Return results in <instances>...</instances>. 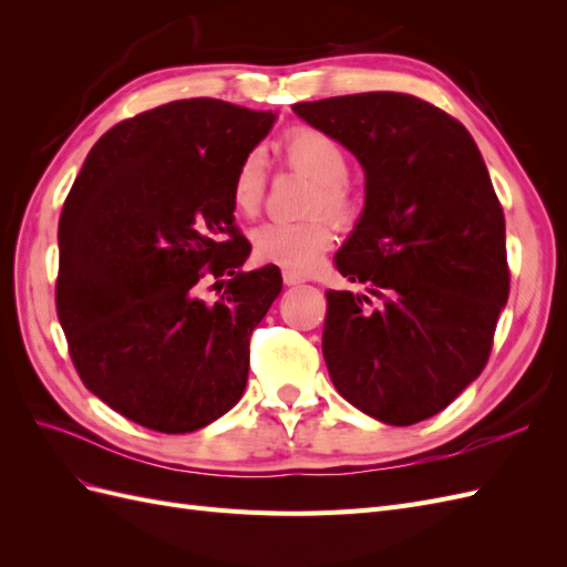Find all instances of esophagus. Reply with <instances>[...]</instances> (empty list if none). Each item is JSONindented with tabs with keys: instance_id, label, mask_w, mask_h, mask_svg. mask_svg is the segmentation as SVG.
<instances>
[{
	"instance_id": "34e87169",
	"label": "esophagus",
	"mask_w": 567,
	"mask_h": 567,
	"mask_svg": "<svg viewBox=\"0 0 567 567\" xmlns=\"http://www.w3.org/2000/svg\"><path fill=\"white\" fill-rule=\"evenodd\" d=\"M307 279L302 277L300 271H290V269H284V284L286 286H298V284H305Z\"/></svg>"
}]
</instances>
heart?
I'll return each instance as SVG.
<instances>
[{
	"label": "heart",
	"mask_w": 567,
	"mask_h": 567,
	"mask_svg": "<svg viewBox=\"0 0 567 567\" xmlns=\"http://www.w3.org/2000/svg\"><path fill=\"white\" fill-rule=\"evenodd\" d=\"M284 161L298 173L315 179L310 198L312 213H329L338 221H350L357 210L348 177V156L333 136L312 127H293L279 144ZM267 194V169L260 153H248L231 179V205L241 217L260 213ZM333 244V227L326 215L305 221H267L252 231V255L257 262L277 265L290 271H310Z\"/></svg>",
	"instance_id": "b5f03b06"
}]
</instances>
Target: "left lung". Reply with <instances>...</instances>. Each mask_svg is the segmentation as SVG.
<instances>
[{"label": "left lung", "instance_id": "obj_1", "mask_svg": "<svg viewBox=\"0 0 567 567\" xmlns=\"http://www.w3.org/2000/svg\"><path fill=\"white\" fill-rule=\"evenodd\" d=\"M293 111L367 177L336 267L375 302L326 290L331 381L388 425L431 419L485 369L508 300L506 221L485 161L456 117L411 94L331 96Z\"/></svg>", "mask_w": 567, "mask_h": 567}]
</instances>
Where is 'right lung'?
<instances>
[{
  "label": "right lung",
  "instance_id": "add662e5",
  "mask_svg": "<svg viewBox=\"0 0 567 567\" xmlns=\"http://www.w3.org/2000/svg\"><path fill=\"white\" fill-rule=\"evenodd\" d=\"M271 111L182 99L111 127L59 219L56 312L82 383L117 414L177 435L225 416L248 383L250 333L279 267L244 271L231 179ZM226 288L215 306L203 278Z\"/></svg>",
  "mask_w": 567,
  "mask_h": 567
}]
</instances>
